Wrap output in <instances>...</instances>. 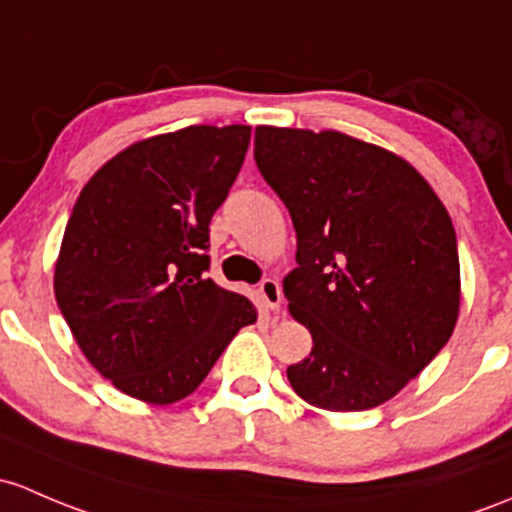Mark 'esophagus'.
I'll return each instance as SVG.
<instances>
[{"label": "esophagus", "mask_w": 512, "mask_h": 512, "mask_svg": "<svg viewBox=\"0 0 512 512\" xmlns=\"http://www.w3.org/2000/svg\"><path fill=\"white\" fill-rule=\"evenodd\" d=\"M260 297L272 311H279V306H282V287H279L277 279H262Z\"/></svg>", "instance_id": "obj_1"}]
</instances>
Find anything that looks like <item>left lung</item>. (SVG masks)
Masks as SVG:
<instances>
[{"mask_svg":"<svg viewBox=\"0 0 512 512\" xmlns=\"http://www.w3.org/2000/svg\"><path fill=\"white\" fill-rule=\"evenodd\" d=\"M255 161L292 215L289 314L309 328L294 392L328 412L392 400L454 333L456 233L407 159L336 129L255 127Z\"/></svg>","mask_w":512,"mask_h":512,"instance_id":"1","label":"left lung"}]
</instances>
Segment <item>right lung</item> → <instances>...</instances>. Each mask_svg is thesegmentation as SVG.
Instances as JSON below:
<instances>
[{
    "instance_id": "obj_1",
    "label": "right lung",
    "mask_w": 512,
    "mask_h": 512,
    "mask_svg": "<svg viewBox=\"0 0 512 512\" xmlns=\"http://www.w3.org/2000/svg\"><path fill=\"white\" fill-rule=\"evenodd\" d=\"M250 125H191L129 144L75 201L53 272L58 309L102 378L149 405L191 395L257 309L206 277L208 223Z\"/></svg>"
}]
</instances>
